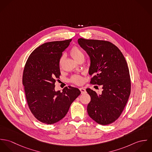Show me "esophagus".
Here are the masks:
<instances>
[{
  "label": "esophagus",
  "mask_w": 152,
  "mask_h": 152,
  "mask_svg": "<svg viewBox=\"0 0 152 152\" xmlns=\"http://www.w3.org/2000/svg\"><path fill=\"white\" fill-rule=\"evenodd\" d=\"M80 91L81 92V94H84V93L86 92V89L84 88H80Z\"/></svg>",
  "instance_id": "obj_1"
}]
</instances>
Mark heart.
<instances>
[{
    "instance_id": "1",
    "label": "heart",
    "mask_w": 152,
    "mask_h": 152,
    "mask_svg": "<svg viewBox=\"0 0 152 152\" xmlns=\"http://www.w3.org/2000/svg\"><path fill=\"white\" fill-rule=\"evenodd\" d=\"M70 54L71 57L77 61L80 58H84V53L83 51L77 46H73L71 50H70ZM63 57H61L60 60V65L61 66L62 63H63ZM71 81L76 84H80L83 82V78L80 75H74L72 78Z\"/></svg>"
}]
</instances>
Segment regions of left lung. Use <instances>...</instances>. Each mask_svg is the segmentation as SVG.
I'll use <instances>...</instances> for the list:
<instances>
[{
	"mask_svg": "<svg viewBox=\"0 0 152 152\" xmlns=\"http://www.w3.org/2000/svg\"><path fill=\"white\" fill-rule=\"evenodd\" d=\"M79 45L90 57V83L102 86L101 94L87 88L91 96L87 112L96 123L106 125L121 115L130 94V74L126 61L120 50L104 40L80 38Z\"/></svg>",
	"mask_w": 152,
	"mask_h": 152,
	"instance_id": "obj_1",
	"label": "left lung"
}]
</instances>
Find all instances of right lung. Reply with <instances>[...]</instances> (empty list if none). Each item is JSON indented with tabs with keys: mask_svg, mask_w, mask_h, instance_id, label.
<instances>
[{
	"mask_svg": "<svg viewBox=\"0 0 152 152\" xmlns=\"http://www.w3.org/2000/svg\"><path fill=\"white\" fill-rule=\"evenodd\" d=\"M71 40L43 44L31 53L24 66L22 82L28 106L34 117L45 124L62 119L81 94L79 89L71 86L63 92L54 89L61 74L60 60Z\"/></svg>",
	"mask_w": 152,
	"mask_h": 152,
	"instance_id": "right-lung-1",
	"label": "right lung"
}]
</instances>
